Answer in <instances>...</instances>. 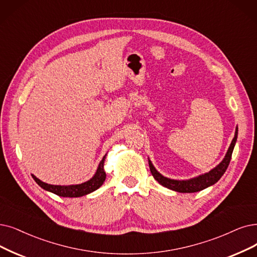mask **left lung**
<instances>
[{"instance_id": "8db88e82", "label": "left lung", "mask_w": 257, "mask_h": 257, "mask_svg": "<svg viewBox=\"0 0 257 257\" xmlns=\"http://www.w3.org/2000/svg\"><path fill=\"white\" fill-rule=\"evenodd\" d=\"M237 127H236V132H235V136L231 142V146L225 154V157L223 158V160L218 164V166L213 169L212 171H210L209 173L204 174V175L198 176L196 178H193L190 180H174V179H170L167 177H163L161 174H159L156 169L153 167L152 162L149 160V166H150V171L152 173L153 177L155 178L161 186L166 187L168 189H171L173 191L176 192H180V193H194V192H198L201 191L203 189H206L212 184H214L215 182H217L220 177L223 175L224 172L227 171L229 163L232 157V153H233V149L235 146L236 139H237Z\"/></svg>"}]
</instances>
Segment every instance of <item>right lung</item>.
<instances>
[{
  "label": "right lung",
  "mask_w": 257,
  "mask_h": 257,
  "mask_svg": "<svg viewBox=\"0 0 257 257\" xmlns=\"http://www.w3.org/2000/svg\"><path fill=\"white\" fill-rule=\"evenodd\" d=\"M104 159H105V156L100 161L98 170L93 178L84 183L76 184V186H54V184H48V183L41 181L34 175H33V178L35 179V181L39 184L41 188H43L46 191L54 193V194L58 195V196H61V197L84 196V195H86V194H89L91 192L96 191L98 188H100L102 186V184H103V182L106 178L105 172L103 169Z\"/></svg>",
  "instance_id": "1"
}]
</instances>
